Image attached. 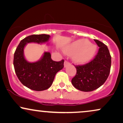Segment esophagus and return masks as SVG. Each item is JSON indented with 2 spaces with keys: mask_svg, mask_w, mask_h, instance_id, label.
<instances>
[{
  "mask_svg": "<svg viewBox=\"0 0 123 123\" xmlns=\"http://www.w3.org/2000/svg\"><path fill=\"white\" fill-rule=\"evenodd\" d=\"M70 65V63L69 62L66 61H65L64 62V67L65 68L67 67L68 65Z\"/></svg>",
  "mask_w": 123,
  "mask_h": 123,
  "instance_id": "1",
  "label": "esophagus"
}]
</instances>
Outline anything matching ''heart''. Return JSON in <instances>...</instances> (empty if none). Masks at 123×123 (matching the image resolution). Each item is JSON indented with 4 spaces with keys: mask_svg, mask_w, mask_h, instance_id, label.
Wrapping results in <instances>:
<instances>
[{
    "mask_svg": "<svg viewBox=\"0 0 123 123\" xmlns=\"http://www.w3.org/2000/svg\"><path fill=\"white\" fill-rule=\"evenodd\" d=\"M64 53L69 55H74L76 62L84 63L92 58L96 51V46L86 39H78L72 42L64 48Z\"/></svg>",
    "mask_w": 123,
    "mask_h": 123,
    "instance_id": "b5f03b06",
    "label": "heart"
}]
</instances>
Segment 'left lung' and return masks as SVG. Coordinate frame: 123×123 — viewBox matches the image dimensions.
Masks as SVG:
<instances>
[{"mask_svg":"<svg viewBox=\"0 0 123 123\" xmlns=\"http://www.w3.org/2000/svg\"><path fill=\"white\" fill-rule=\"evenodd\" d=\"M99 47L94 58L83 65L76 66V75L72 80L74 88L81 91L91 92L103 85L108 77L111 66V56L108 47L94 39Z\"/></svg>","mask_w":123,"mask_h":123,"instance_id":"obj_1","label":"left lung"}]
</instances>
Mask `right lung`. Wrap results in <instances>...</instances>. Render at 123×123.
Listing matches in <instances>:
<instances>
[{
	"instance_id": "obj_1",
	"label": "right lung",
	"mask_w": 123,
	"mask_h": 123,
	"mask_svg": "<svg viewBox=\"0 0 123 123\" xmlns=\"http://www.w3.org/2000/svg\"><path fill=\"white\" fill-rule=\"evenodd\" d=\"M50 38L46 34L30 35L20 41L15 51L14 66L16 74L23 85L33 91H42L49 88L56 73L64 66V60L54 61L49 52L44 53L41 58L35 62H30L25 58L24 49L27 43H44Z\"/></svg>"
}]
</instances>
